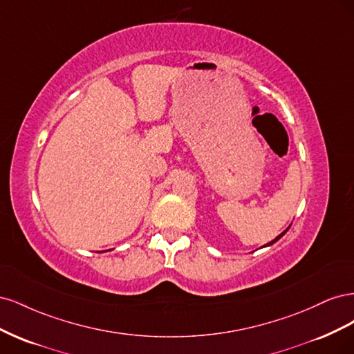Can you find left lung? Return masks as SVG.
Segmentation results:
<instances>
[{
    "label": "left lung",
    "instance_id": "obj_1",
    "mask_svg": "<svg viewBox=\"0 0 354 354\" xmlns=\"http://www.w3.org/2000/svg\"><path fill=\"white\" fill-rule=\"evenodd\" d=\"M288 229H289V227H288ZM288 229H286V230H285V232H282V233H281V234H279V236H277V238H276V239H273V241H272V242H269V243H267V245H272V243H274V242H276V241H279V239H281V238H282V236H283V234H285V233H286V232H288Z\"/></svg>",
    "mask_w": 354,
    "mask_h": 354
}]
</instances>
